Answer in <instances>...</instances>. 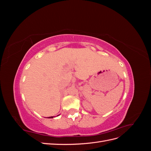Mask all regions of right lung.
Instances as JSON below:
<instances>
[{
	"instance_id": "obj_1",
	"label": "right lung",
	"mask_w": 151,
	"mask_h": 151,
	"mask_svg": "<svg viewBox=\"0 0 151 151\" xmlns=\"http://www.w3.org/2000/svg\"><path fill=\"white\" fill-rule=\"evenodd\" d=\"M58 115H57V116H58ZM54 116H50V117H48V118H53Z\"/></svg>"
}]
</instances>
